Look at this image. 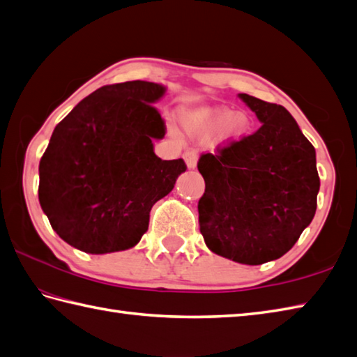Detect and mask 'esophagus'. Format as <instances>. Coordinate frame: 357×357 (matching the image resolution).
<instances>
[{
    "instance_id": "esophagus-1",
    "label": "esophagus",
    "mask_w": 357,
    "mask_h": 357,
    "mask_svg": "<svg viewBox=\"0 0 357 357\" xmlns=\"http://www.w3.org/2000/svg\"><path fill=\"white\" fill-rule=\"evenodd\" d=\"M184 159H185V164L188 169H195L196 161H198V151H196L195 149L187 150L184 153Z\"/></svg>"
}]
</instances>
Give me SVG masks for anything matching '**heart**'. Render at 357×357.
Here are the masks:
<instances>
[{"instance_id": "b5f03b06", "label": "heart", "mask_w": 357, "mask_h": 357, "mask_svg": "<svg viewBox=\"0 0 357 357\" xmlns=\"http://www.w3.org/2000/svg\"><path fill=\"white\" fill-rule=\"evenodd\" d=\"M187 127L202 136H211L222 128L225 139H239L247 132L248 119L241 113L233 115V112L225 107H208L187 119Z\"/></svg>"}]
</instances>
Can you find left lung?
I'll return each instance as SVG.
<instances>
[{
    "label": "left lung",
    "instance_id": "1",
    "mask_svg": "<svg viewBox=\"0 0 357 357\" xmlns=\"http://www.w3.org/2000/svg\"><path fill=\"white\" fill-rule=\"evenodd\" d=\"M239 98L262 124L201 155L199 229L213 253L259 265L284 256L312 222L321 181L314 147L288 110L247 93Z\"/></svg>",
    "mask_w": 357,
    "mask_h": 357
}]
</instances>
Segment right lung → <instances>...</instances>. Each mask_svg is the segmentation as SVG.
Listing matches in <instances>:
<instances>
[{"instance_id": "add662e5", "label": "right lung", "mask_w": 357, "mask_h": 357, "mask_svg": "<svg viewBox=\"0 0 357 357\" xmlns=\"http://www.w3.org/2000/svg\"><path fill=\"white\" fill-rule=\"evenodd\" d=\"M155 82L104 86L84 98L52 133L40 161L38 198L52 229L92 255L132 248L149 229L150 210L187 170L162 161L153 139L165 135L153 107Z\"/></svg>"}]
</instances>
